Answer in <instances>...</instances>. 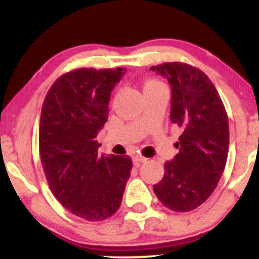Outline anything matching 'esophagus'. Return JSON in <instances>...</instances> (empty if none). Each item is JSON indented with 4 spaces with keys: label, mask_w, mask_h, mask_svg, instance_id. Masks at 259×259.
Wrapping results in <instances>:
<instances>
[{
    "label": "esophagus",
    "mask_w": 259,
    "mask_h": 259,
    "mask_svg": "<svg viewBox=\"0 0 259 259\" xmlns=\"http://www.w3.org/2000/svg\"><path fill=\"white\" fill-rule=\"evenodd\" d=\"M133 160H134V163H135V164H139V163L146 162L147 158H145V157L141 156V154H135V156L133 157Z\"/></svg>",
    "instance_id": "1"
}]
</instances>
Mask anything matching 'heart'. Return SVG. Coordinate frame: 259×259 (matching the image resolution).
<instances>
[{
	"instance_id": "1",
	"label": "heart",
	"mask_w": 259,
	"mask_h": 259,
	"mask_svg": "<svg viewBox=\"0 0 259 259\" xmlns=\"http://www.w3.org/2000/svg\"><path fill=\"white\" fill-rule=\"evenodd\" d=\"M163 84H160L158 81H153V80H150V81H147L146 84L144 86V91L145 90H148V89H153V88H157V86H160Z\"/></svg>"
}]
</instances>
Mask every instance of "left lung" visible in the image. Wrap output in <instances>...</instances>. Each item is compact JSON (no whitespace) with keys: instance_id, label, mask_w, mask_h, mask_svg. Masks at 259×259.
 Segmentation results:
<instances>
[{"instance_id":"obj_1","label":"left lung","mask_w":259,"mask_h":259,"mask_svg":"<svg viewBox=\"0 0 259 259\" xmlns=\"http://www.w3.org/2000/svg\"><path fill=\"white\" fill-rule=\"evenodd\" d=\"M151 70L171 88L170 120L181 129L179 153L164 164V177L153 186L158 200L175 212H190L213 194L229 152V121L218 91L202 70L170 62Z\"/></svg>"}]
</instances>
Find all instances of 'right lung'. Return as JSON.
<instances>
[{
  "instance_id": "right-lung-1",
  "label": "right lung",
  "mask_w": 259,
  "mask_h": 259,
  "mask_svg": "<svg viewBox=\"0 0 259 259\" xmlns=\"http://www.w3.org/2000/svg\"><path fill=\"white\" fill-rule=\"evenodd\" d=\"M126 69L80 68L53 82L41 109L38 145L55 197L74 215L105 221L120 207L133 160L100 156L97 134L108 119L112 90Z\"/></svg>"
}]
</instances>
